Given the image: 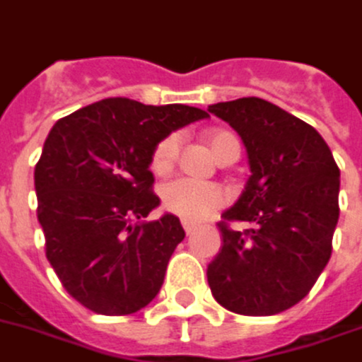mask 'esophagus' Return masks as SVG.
<instances>
[{"instance_id":"1","label":"esophagus","mask_w":362,"mask_h":362,"mask_svg":"<svg viewBox=\"0 0 362 362\" xmlns=\"http://www.w3.org/2000/svg\"><path fill=\"white\" fill-rule=\"evenodd\" d=\"M182 228H184L186 234H192V232H195V228H197V224H194V222L189 221H182Z\"/></svg>"}]
</instances>
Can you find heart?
<instances>
[{"mask_svg":"<svg viewBox=\"0 0 362 362\" xmlns=\"http://www.w3.org/2000/svg\"><path fill=\"white\" fill-rule=\"evenodd\" d=\"M211 151L215 153L218 160L224 159L226 155L240 157V138L230 130H211L205 134ZM180 151V136L178 134H168L165 138L157 141L151 153V168L153 173L165 174L174 167V160ZM160 199L163 207L168 213L180 216L184 221L195 222L203 221L213 211L222 207L226 203V194L221 186L209 184V182H197L192 178H176L167 182L160 189Z\"/></svg>","mask_w":362,"mask_h":362,"instance_id":"obj_1","label":"heart"}]
</instances>
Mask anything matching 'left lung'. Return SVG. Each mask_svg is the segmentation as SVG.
Here are the masks:
<instances>
[{
	"mask_svg": "<svg viewBox=\"0 0 362 362\" xmlns=\"http://www.w3.org/2000/svg\"><path fill=\"white\" fill-rule=\"evenodd\" d=\"M247 147V186L216 224L222 249L209 264L211 291L245 317L278 315L299 303L332 255L339 218V168L315 128L259 98L209 107ZM230 221H249L234 230Z\"/></svg>",
	"mask_w": 362,
	"mask_h": 362,
	"instance_id": "1",
	"label": "left lung"
}]
</instances>
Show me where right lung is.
Returning a JSON list of instances; mask_svg holds the SVG:
<instances>
[{
	"label": "right lung",
	"instance_id": "right-lung-1",
	"mask_svg": "<svg viewBox=\"0 0 362 362\" xmlns=\"http://www.w3.org/2000/svg\"><path fill=\"white\" fill-rule=\"evenodd\" d=\"M209 117L197 107L101 99L55 122L34 168L45 257L86 309L132 315L159 293L184 240L174 215L140 222L159 205L149 170L160 138Z\"/></svg>",
	"mask_w": 362,
	"mask_h": 362
}]
</instances>
